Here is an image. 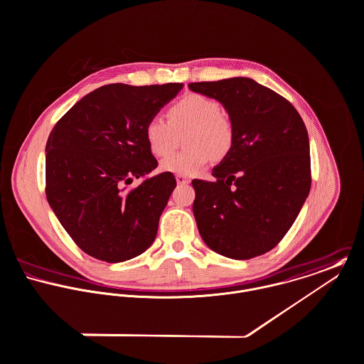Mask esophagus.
Instances as JSON below:
<instances>
[{"mask_svg": "<svg viewBox=\"0 0 364 364\" xmlns=\"http://www.w3.org/2000/svg\"><path fill=\"white\" fill-rule=\"evenodd\" d=\"M176 180H177V184H188L190 183V178L186 176H176Z\"/></svg>", "mask_w": 364, "mask_h": 364, "instance_id": "1", "label": "esophagus"}]
</instances>
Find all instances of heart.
I'll return each mask as SVG.
<instances>
[{
  "instance_id": "b5f03b06",
  "label": "heart",
  "mask_w": 364,
  "mask_h": 364,
  "mask_svg": "<svg viewBox=\"0 0 364 364\" xmlns=\"http://www.w3.org/2000/svg\"><path fill=\"white\" fill-rule=\"evenodd\" d=\"M168 121L151 117L145 125L146 144L150 151L161 157L176 145V132L188 129L184 150L171 153L160 161L161 171L177 176H196L211 160L225 159L233 150L236 131L230 117L220 111L218 101L203 94H187L167 109Z\"/></svg>"
}]
</instances>
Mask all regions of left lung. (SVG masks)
I'll use <instances>...</instances> for the list:
<instances>
[{
    "label": "left lung",
    "instance_id": "8db88e82",
    "mask_svg": "<svg viewBox=\"0 0 364 364\" xmlns=\"http://www.w3.org/2000/svg\"><path fill=\"white\" fill-rule=\"evenodd\" d=\"M188 87L218 100L236 131L233 150L213 170L217 180H193L200 235L230 259L264 255L289 232L309 194L305 124L290 101L247 77Z\"/></svg>",
    "mask_w": 364,
    "mask_h": 364
}]
</instances>
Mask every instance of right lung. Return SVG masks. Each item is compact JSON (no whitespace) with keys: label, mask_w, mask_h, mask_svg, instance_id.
<instances>
[{"label":"right lung","mask_w":364,"mask_h":364,"mask_svg":"<svg viewBox=\"0 0 364 364\" xmlns=\"http://www.w3.org/2000/svg\"><path fill=\"white\" fill-rule=\"evenodd\" d=\"M181 88V82L102 85L75 102L52 129L46 198L88 256L119 263L153 243L176 178L161 173L129 186L157 167L146 144V122Z\"/></svg>","instance_id":"right-lung-1"}]
</instances>
